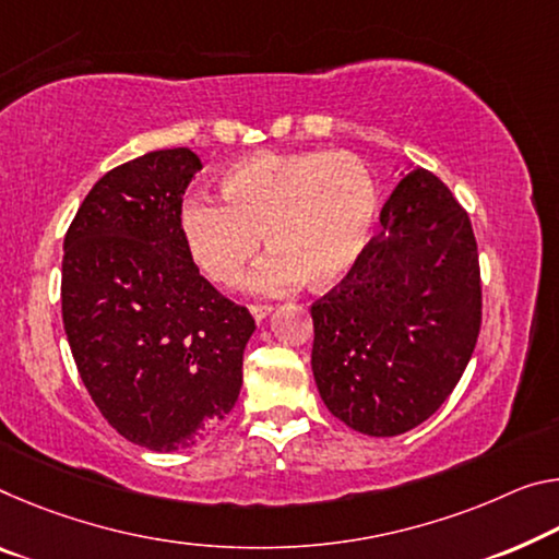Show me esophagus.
Returning <instances> with one entry per match:
<instances>
[{
  "mask_svg": "<svg viewBox=\"0 0 559 559\" xmlns=\"http://www.w3.org/2000/svg\"><path fill=\"white\" fill-rule=\"evenodd\" d=\"M248 311H251V316L255 318V323H261V321H265V318L273 313V308L271 306H251V308H248Z\"/></svg>",
  "mask_w": 559,
  "mask_h": 559,
  "instance_id": "1",
  "label": "esophagus"
}]
</instances>
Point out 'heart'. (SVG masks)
I'll use <instances>...</instances> for the list:
<instances>
[{"label":"heart","instance_id":"1","mask_svg":"<svg viewBox=\"0 0 559 559\" xmlns=\"http://www.w3.org/2000/svg\"><path fill=\"white\" fill-rule=\"evenodd\" d=\"M221 197H189L179 231L206 276L234 286L261 251H273L248 281L259 296H278L311 278L331 288L356 269L380 214L373 171L350 152L253 154L221 174Z\"/></svg>","mask_w":559,"mask_h":559}]
</instances>
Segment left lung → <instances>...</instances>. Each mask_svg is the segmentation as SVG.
I'll use <instances>...</instances> for the list:
<instances>
[{
  "label": "left lung",
  "mask_w": 559,
  "mask_h": 559,
  "mask_svg": "<svg viewBox=\"0 0 559 559\" xmlns=\"http://www.w3.org/2000/svg\"><path fill=\"white\" fill-rule=\"evenodd\" d=\"M380 231L311 308V368L348 428L393 438L448 401L480 333V265L471 218L436 174L395 186Z\"/></svg>",
  "instance_id": "left-lung-1"
}]
</instances>
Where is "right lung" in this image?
<instances>
[{"mask_svg":"<svg viewBox=\"0 0 559 559\" xmlns=\"http://www.w3.org/2000/svg\"><path fill=\"white\" fill-rule=\"evenodd\" d=\"M199 168L186 146L111 168L64 236L61 318L79 376L111 428L156 453L226 420L255 331L183 246L179 209Z\"/></svg>","mask_w":559,"mask_h":559,"instance_id":"add662e5","label":"right lung"}]
</instances>
